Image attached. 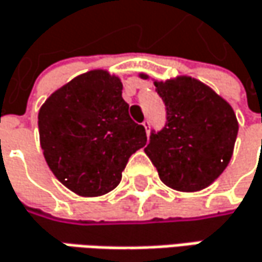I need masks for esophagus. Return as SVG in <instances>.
Returning a JSON list of instances; mask_svg holds the SVG:
<instances>
[{"label": "esophagus", "instance_id": "esophagus-1", "mask_svg": "<svg viewBox=\"0 0 262 262\" xmlns=\"http://www.w3.org/2000/svg\"><path fill=\"white\" fill-rule=\"evenodd\" d=\"M142 124H144V127H145V132H146V135H148V133H149V121H148V120H145V121H144Z\"/></svg>", "mask_w": 262, "mask_h": 262}]
</instances>
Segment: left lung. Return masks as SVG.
I'll return each mask as SVG.
<instances>
[{"label": "left lung", "instance_id": "left-lung-1", "mask_svg": "<svg viewBox=\"0 0 262 262\" xmlns=\"http://www.w3.org/2000/svg\"><path fill=\"white\" fill-rule=\"evenodd\" d=\"M154 85L166 106V124L151 132L145 154L167 187L203 190L230 163L238 130L236 114L227 100L191 77Z\"/></svg>", "mask_w": 262, "mask_h": 262}]
</instances>
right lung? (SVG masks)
Wrapping results in <instances>:
<instances>
[{
    "label": "right lung",
    "mask_w": 262,
    "mask_h": 262,
    "mask_svg": "<svg viewBox=\"0 0 262 262\" xmlns=\"http://www.w3.org/2000/svg\"><path fill=\"white\" fill-rule=\"evenodd\" d=\"M121 90L116 75L89 71L56 90L39 110L44 159L78 195L114 190L132 154L146 144L145 127L130 118Z\"/></svg>",
    "instance_id": "obj_1"
}]
</instances>
